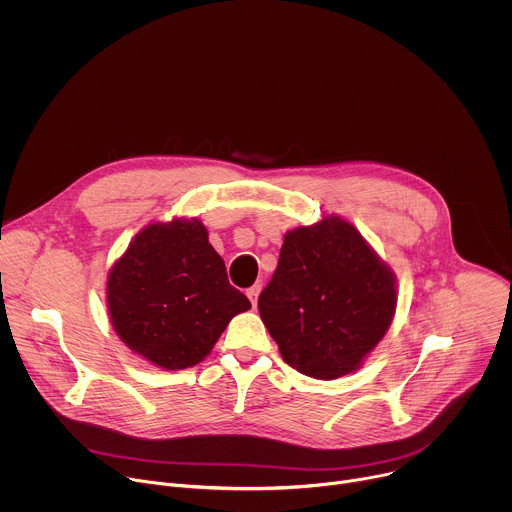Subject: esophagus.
Instances as JSON below:
<instances>
[{
    "label": "esophagus",
    "instance_id": "obj_1",
    "mask_svg": "<svg viewBox=\"0 0 512 512\" xmlns=\"http://www.w3.org/2000/svg\"><path fill=\"white\" fill-rule=\"evenodd\" d=\"M259 294H261V285H253V287H249V289H247V296H249V300H251V304H253V306H257V298H259Z\"/></svg>",
    "mask_w": 512,
    "mask_h": 512
}]
</instances>
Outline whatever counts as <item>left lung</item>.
Returning <instances> with one entry per match:
<instances>
[{
    "label": "left lung",
    "instance_id": "obj_1",
    "mask_svg": "<svg viewBox=\"0 0 512 512\" xmlns=\"http://www.w3.org/2000/svg\"><path fill=\"white\" fill-rule=\"evenodd\" d=\"M397 277L360 231L338 214L289 229L259 314L283 360L334 381L358 371L397 310Z\"/></svg>",
    "mask_w": 512,
    "mask_h": 512
}]
</instances>
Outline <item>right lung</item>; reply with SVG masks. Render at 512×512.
I'll return each instance as SVG.
<instances>
[{
  "mask_svg": "<svg viewBox=\"0 0 512 512\" xmlns=\"http://www.w3.org/2000/svg\"><path fill=\"white\" fill-rule=\"evenodd\" d=\"M105 304L119 340L164 371L204 360L251 308L194 216L145 225L107 271Z\"/></svg>",
  "mask_w": 512,
  "mask_h": 512,
  "instance_id": "right-lung-1",
  "label": "right lung"
}]
</instances>
